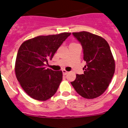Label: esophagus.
<instances>
[{"instance_id":"34e87169","label":"esophagus","mask_w":128,"mask_h":128,"mask_svg":"<svg viewBox=\"0 0 128 128\" xmlns=\"http://www.w3.org/2000/svg\"><path fill=\"white\" fill-rule=\"evenodd\" d=\"M62 72H63V75H65V76L67 75V74H68V72H67V71L65 70H62Z\"/></svg>"}]
</instances>
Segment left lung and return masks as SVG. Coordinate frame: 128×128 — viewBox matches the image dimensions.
Returning <instances> with one entry per match:
<instances>
[{"instance_id": "8db88e82", "label": "left lung", "mask_w": 128, "mask_h": 128, "mask_svg": "<svg viewBox=\"0 0 128 128\" xmlns=\"http://www.w3.org/2000/svg\"><path fill=\"white\" fill-rule=\"evenodd\" d=\"M72 34L81 43L86 65L83 68L84 74H76L71 84L82 98L94 99L106 91L114 76V56L108 43L101 36L86 31Z\"/></svg>"}]
</instances>
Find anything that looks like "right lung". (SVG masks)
Returning <instances> with one entry per match:
<instances>
[{
    "label": "right lung",
    "mask_w": 128,
    "mask_h": 128,
    "mask_svg": "<svg viewBox=\"0 0 128 128\" xmlns=\"http://www.w3.org/2000/svg\"><path fill=\"white\" fill-rule=\"evenodd\" d=\"M70 34L38 36L20 46L14 66L16 77L23 90L32 99L44 101L57 91L63 79L62 71H54L45 66Z\"/></svg>",
    "instance_id": "1"
}]
</instances>
